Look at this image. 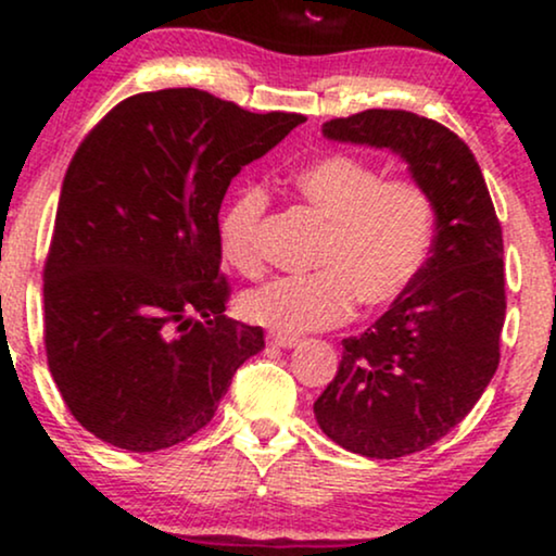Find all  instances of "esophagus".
I'll use <instances>...</instances> for the list:
<instances>
[{"label": "esophagus", "mask_w": 556, "mask_h": 556, "mask_svg": "<svg viewBox=\"0 0 556 556\" xmlns=\"http://www.w3.org/2000/svg\"><path fill=\"white\" fill-rule=\"evenodd\" d=\"M266 342L277 344V348H295V344L300 342V337L285 334V331H269V334H266Z\"/></svg>", "instance_id": "1"}]
</instances>
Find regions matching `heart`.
I'll return each mask as SVG.
<instances>
[{
	"label": "heart",
	"instance_id": "1",
	"mask_svg": "<svg viewBox=\"0 0 556 556\" xmlns=\"http://www.w3.org/2000/svg\"><path fill=\"white\" fill-rule=\"evenodd\" d=\"M300 201L321 216L314 251L316 271L274 277L245 292L248 321L277 331H308L342 324L355 300L384 308L416 285L431 256L433 201L416 180L384 177L353 154H329L292 175ZM269 212V190L245 185L219 216V245L227 264L245 277L264 269L258 229Z\"/></svg>",
	"mask_w": 556,
	"mask_h": 556
}]
</instances>
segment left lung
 <instances>
[{
	"label": "left lung",
	"mask_w": 556,
	"mask_h": 556,
	"mask_svg": "<svg viewBox=\"0 0 556 556\" xmlns=\"http://www.w3.org/2000/svg\"><path fill=\"white\" fill-rule=\"evenodd\" d=\"M324 136L397 151L437 214L416 285L371 329L342 340L337 376L314 402L331 442L392 460L455 429L500 366L502 225L473 151L437 119L366 110L324 123Z\"/></svg>",
	"instance_id": "obj_1"
}]
</instances>
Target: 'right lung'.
I'll return each mask as SVG.
<instances>
[{
	"label": "right lung",
	"instance_id": "1",
	"mask_svg": "<svg viewBox=\"0 0 556 556\" xmlns=\"http://www.w3.org/2000/svg\"><path fill=\"white\" fill-rule=\"evenodd\" d=\"M303 119L164 88L127 96L83 138L43 261V348L67 410L101 442H185L264 348V329L225 316L219 208Z\"/></svg>",
	"mask_w": 556,
	"mask_h": 556
}]
</instances>
